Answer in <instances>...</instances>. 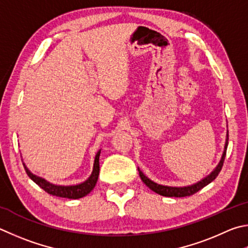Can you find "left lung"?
Wrapping results in <instances>:
<instances>
[{
    "mask_svg": "<svg viewBox=\"0 0 248 248\" xmlns=\"http://www.w3.org/2000/svg\"><path fill=\"white\" fill-rule=\"evenodd\" d=\"M228 140H229V134L227 131V139H226V144H224V150L222 153L221 158H220V161L218 165L216 166V168L211 171V172L207 175V177L202 178L200 181H197L196 183H193L191 186H163V184H158L154 181H152L151 179H148L145 174H144L140 168L139 170V174L140 178L142 179V181L145 183V186L151 188L152 191H154L155 193L163 196H167V197H184V196H190L193 195L194 193L199 192L202 190V187L208 186L210 182H213L214 180L218 177V174L220 171H221V168L223 166V161L224 158H226V153H227V147H228Z\"/></svg>",
    "mask_w": 248,
    "mask_h": 248,
    "instance_id": "8db88e82",
    "label": "left lung"
}]
</instances>
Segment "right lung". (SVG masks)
Returning <instances> with one entry per match:
<instances>
[{"mask_svg": "<svg viewBox=\"0 0 248 248\" xmlns=\"http://www.w3.org/2000/svg\"><path fill=\"white\" fill-rule=\"evenodd\" d=\"M100 155L101 150L96 153L95 158H94L93 170L91 175H90L84 182L75 184V186H57V184L46 181V180L42 177L33 174L28 168H27V166L25 164L24 167L26 169L27 174L29 175V178L32 180L34 183H37L40 187L43 188L46 193H48V194L55 195L57 197H65V199L70 200H78L81 199V197L88 195L89 193L93 190L94 186H95L98 179V173H100Z\"/></svg>", "mask_w": 248, "mask_h": 248, "instance_id": "1", "label": "right lung"}]
</instances>
